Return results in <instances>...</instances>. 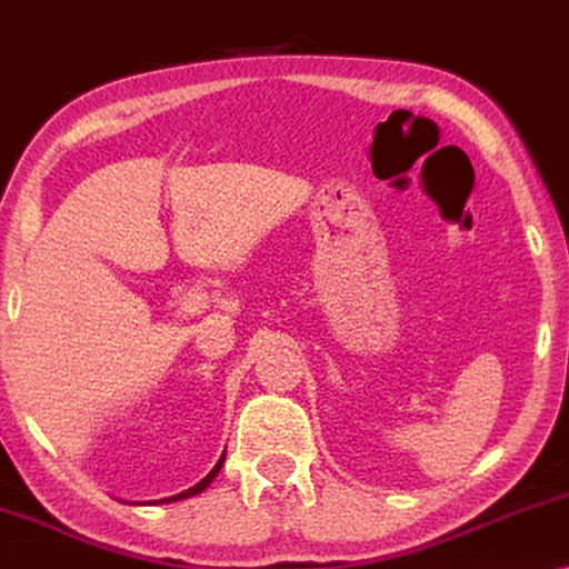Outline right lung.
<instances>
[{"label":"right lung","mask_w":569,"mask_h":569,"mask_svg":"<svg viewBox=\"0 0 569 569\" xmlns=\"http://www.w3.org/2000/svg\"><path fill=\"white\" fill-rule=\"evenodd\" d=\"M222 461H224V456L220 458V461H217V466H214V469H212V471H209V473H207V477L199 481V485H193L191 489H186V492H181V495L166 497V500H160V502H176V500H186V497H191V495H199V492H204V489L209 487V481H212V479L217 477V471H220V469H222Z\"/></svg>","instance_id":"1"}]
</instances>
